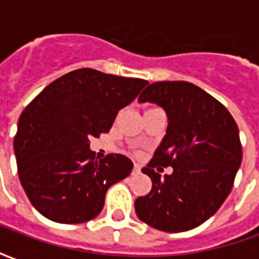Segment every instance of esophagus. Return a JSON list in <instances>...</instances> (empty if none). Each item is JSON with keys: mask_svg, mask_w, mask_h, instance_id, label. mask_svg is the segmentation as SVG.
<instances>
[{"mask_svg": "<svg viewBox=\"0 0 259 259\" xmlns=\"http://www.w3.org/2000/svg\"><path fill=\"white\" fill-rule=\"evenodd\" d=\"M141 172V168L140 166H139V165H135V166H133V172H132V174L133 175H139Z\"/></svg>", "mask_w": 259, "mask_h": 259, "instance_id": "esophagus-1", "label": "esophagus"}]
</instances>
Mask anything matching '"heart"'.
<instances>
[{"mask_svg": "<svg viewBox=\"0 0 259 259\" xmlns=\"http://www.w3.org/2000/svg\"><path fill=\"white\" fill-rule=\"evenodd\" d=\"M152 109H158V108H151V109H147L146 112H148V111H152Z\"/></svg>", "mask_w": 259, "mask_h": 259, "instance_id": "1", "label": "heart"}]
</instances>
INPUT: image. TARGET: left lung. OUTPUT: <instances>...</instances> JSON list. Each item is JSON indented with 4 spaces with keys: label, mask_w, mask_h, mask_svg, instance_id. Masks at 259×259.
Here are the masks:
<instances>
[{
    "label": "left lung",
    "mask_w": 259,
    "mask_h": 259,
    "mask_svg": "<svg viewBox=\"0 0 259 259\" xmlns=\"http://www.w3.org/2000/svg\"><path fill=\"white\" fill-rule=\"evenodd\" d=\"M147 101L163 108L168 127L141 169L152 187L135 201L136 213L162 232L191 230L221 208L233 187L243 158L239 127L221 102L189 81L147 85L139 102ZM165 166L174 172L161 178Z\"/></svg>",
    "instance_id": "1"
}]
</instances>
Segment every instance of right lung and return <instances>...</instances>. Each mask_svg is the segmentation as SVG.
<instances>
[{"label":"right lung","mask_w":259,"mask_h":259,"mask_svg":"<svg viewBox=\"0 0 259 259\" xmlns=\"http://www.w3.org/2000/svg\"><path fill=\"white\" fill-rule=\"evenodd\" d=\"M147 80L83 68L54 80L25 108L14 151L31 205L58 223H83L101 212L108 189L133 162L120 154L96 161L90 139L111 129Z\"/></svg>","instance_id":"1"}]
</instances>
